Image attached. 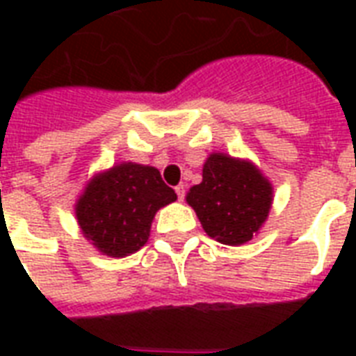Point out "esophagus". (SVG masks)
<instances>
[{
  "mask_svg": "<svg viewBox=\"0 0 356 356\" xmlns=\"http://www.w3.org/2000/svg\"><path fill=\"white\" fill-rule=\"evenodd\" d=\"M175 194H177L179 201H183L184 195H186V186H184V184H177V186H175Z\"/></svg>",
  "mask_w": 356,
  "mask_h": 356,
  "instance_id": "obj_1",
  "label": "esophagus"
}]
</instances>
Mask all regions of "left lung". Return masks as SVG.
Masks as SVG:
<instances>
[{
	"mask_svg": "<svg viewBox=\"0 0 356 356\" xmlns=\"http://www.w3.org/2000/svg\"><path fill=\"white\" fill-rule=\"evenodd\" d=\"M205 233L218 242H249L268 218L271 184L245 161L214 153L203 166V181L186 195Z\"/></svg>",
	"mask_w": 356,
	"mask_h": 356,
	"instance_id": "obj_1",
	"label": "left lung"
}]
</instances>
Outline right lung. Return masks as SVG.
I'll return each mask as SVG.
<instances>
[{"label":"right lung","instance_id":"add662e5","mask_svg":"<svg viewBox=\"0 0 356 356\" xmlns=\"http://www.w3.org/2000/svg\"><path fill=\"white\" fill-rule=\"evenodd\" d=\"M177 200L156 168L125 162L99 173L77 201V220L88 240L108 257L138 251L161 207Z\"/></svg>","mask_w":356,"mask_h":356}]
</instances>
